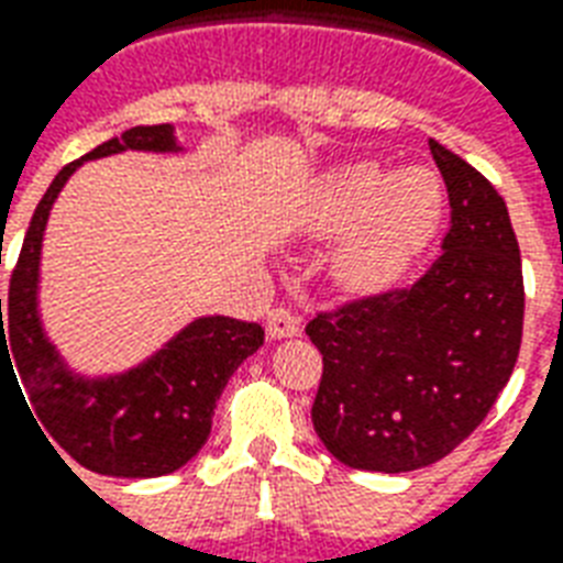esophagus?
I'll list each match as a JSON object with an SVG mask.
<instances>
[{
    "label": "esophagus",
    "instance_id": "obj_1",
    "mask_svg": "<svg viewBox=\"0 0 563 563\" xmlns=\"http://www.w3.org/2000/svg\"><path fill=\"white\" fill-rule=\"evenodd\" d=\"M265 330H268V336L272 339L298 336V316H291L289 310H272L268 312V324H265Z\"/></svg>",
    "mask_w": 563,
    "mask_h": 563
}]
</instances>
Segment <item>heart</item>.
Here are the masks:
<instances>
[{
    "mask_svg": "<svg viewBox=\"0 0 563 563\" xmlns=\"http://www.w3.org/2000/svg\"><path fill=\"white\" fill-rule=\"evenodd\" d=\"M445 183L434 167L386 170L377 162L330 167L312 191L307 227L339 235L330 277L357 295L396 286L440 233Z\"/></svg>",
    "mask_w": 563,
    "mask_h": 563,
    "instance_id": "1",
    "label": "heart"
}]
</instances>
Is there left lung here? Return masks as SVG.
Wrapping results in <instances>:
<instances>
[{"mask_svg":"<svg viewBox=\"0 0 563 563\" xmlns=\"http://www.w3.org/2000/svg\"><path fill=\"white\" fill-rule=\"evenodd\" d=\"M452 230L407 289L321 312L312 428L339 463L410 472L461 445L508 384L522 339V263L508 206L452 150L431 141Z\"/></svg>","mask_w":563,"mask_h":563,"instance_id":"left-lung-1","label":"left lung"}]
</instances>
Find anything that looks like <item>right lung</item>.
Here are the masks:
<instances>
[{"mask_svg":"<svg viewBox=\"0 0 563 563\" xmlns=\"http://www.w3.org/2000/svg\"><path fill=\"white\" fill-rule=\"evenodd\" d=\"M129 150L186 156L174 123H158L126 129L120 139L106 141L58 170L25 230L23 251L8 289V324L2 321L0 298V368L2 360L5 366L11 363V372L18 368L30 396L25 407L33 405L29 408L32 419L38 416L34 420L41 422L37 428L85 470L114 478H158L186 466L203 449L212 431L214 401L221 398L235 368L260 351L265 333L260 324L230 316H197L162 349L123 372L85 375L64 360L41 319L46 221L67 179L85 162Z\"/></svg>","mask_w":563,"mask_h":563,"instance_id":"1","label":"right lung"}]
</instances>
